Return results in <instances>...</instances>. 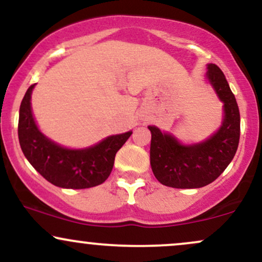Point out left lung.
I'll list each match as a JSON object with an SVG mask.
<instances>
[{
  "mask_svg": "<svg viewBox=\"0 0 262 262\" xmlns=\"http://www.w3.org/2000/svg\"><path fill=\"white\" fill-rule=\"evenodd\" d=\"M207 77L224 103L223 125L213 137L182 145L172 135L150 125V165L158 181L173 188H200L221 176L235 155L240 138V113L223 71L208 65Z\"/></svg>",
  "mask_w": 262,
  "mask_h": 262,
  "instance_id": "1",
  "label": "left lung"
}]
</instances>
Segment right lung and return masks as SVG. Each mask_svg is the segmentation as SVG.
<instances>
[{
    "label": "right lung",
    "mask_w": 262,
    "mask_h": 262,
    "mask_svg": "<svg viewBox=\"0 0 262 262\" xmlns=\"http://www.w3.org/2000/svg\"><path fill=\"white\" fill-rule=\"evenodd\" d=\"M34 85L27 90L19 107L18 139L27 160L53 185L62 188H90L103 183L113 169L117 151L132 132L108 137L89 149L70 150L45 138L35 125L31 110Z\"/></svg>",
    "instance_id": "1"
}]
</instances>
